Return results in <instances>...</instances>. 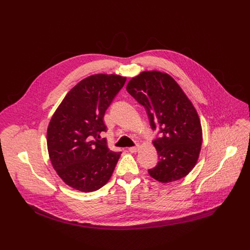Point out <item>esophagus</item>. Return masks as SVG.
Returning <instances> with one entry per match:
<instances>
[{
	"label": "esophagus",
	"instance_id": "esophagus-1",
	"mask_svg": "<svg viewBox=\"0 0 250 250\" xmlns=\"http://www.w3.org/2000/svg\"><path fill=\"white\" fill-rule=\"evenodd\" d=\"M138 149H139V146H132V147H129V148H128V150H129L131 153L136 152Z\"/></svg>",
	"mask_w": 250,
	"mask_h": 250
}]
</instances>
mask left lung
<instances>
[{
    "instance_id": "obj_1",
    "label": "left lung",
    "mask_w": 250,
    "mask_h": 250,
    "mask_svg": "<svg viewBox=\"0 0 250 250\" xmlns=\"http://www.w3.org/2000/svg\"><path fill=\"white\" fill-rule=\"evenodd\" d=\"M127 92L145 106L153 130L159 161L148 170L161 183L179 180L196 165L202 146V126L196 109L167 73L145 71L130 79Z\"/></svg>"
}]
</instances>
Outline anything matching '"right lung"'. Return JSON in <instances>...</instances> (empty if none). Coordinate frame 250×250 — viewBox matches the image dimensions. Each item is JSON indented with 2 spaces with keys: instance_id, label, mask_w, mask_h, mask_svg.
I'll list each match as a JSON object with an SVG mask.
<instances>
[{
  "instance_id": "right-lung-1",
  "label": "right lung",
  "mask_w": 250,
  "mask_h": 250,
  "mask_svg": "<svg viewBox=\"0 0 250 250\" xmlns=\"http://www.w3.org/2000/svg\"><path fill=\"white\" fill-rule=\"evenodd\" d=\"M125 77L95 74L65 96L47 128V149L53 168L70 187L93 192L108 183L122 152L109 149L101 133L109 105Z\"/></svg>"
}]
</instances>
